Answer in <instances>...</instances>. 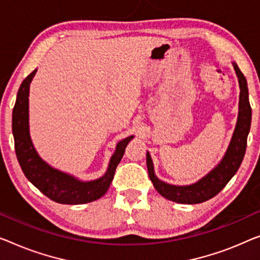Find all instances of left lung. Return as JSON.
Segmentation results:
<instances>
[{"mask_svg": "<svg viewBox=\"0 0 260 260\" xmlns=\"http://www.w3.org/2000/svg\"><path fill=\"white\" fill-rule=\"evenodd\" d=\"M236 73L238 76L241 95H239V114L234 137H232L229 149L220 161V164L209 173L207 176L200 180L197 183L185 187H177L165 183L154 175L153 162L150 155L147 153V168L150 181L153 182L156 190L173 202L182 204H197L212 199L228 184L232 176L241 166L244 154L246 150L247 134L251 126V106L249 102V91L247 83L244 75L237 65L234 64Z\"/></svg>", "mask_w": 260, "mask_h": 260, "instance_id": "obj_1", "label": "left lung"}]
</instances>
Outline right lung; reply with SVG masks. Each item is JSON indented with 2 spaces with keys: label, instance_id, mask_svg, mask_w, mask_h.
<instances>
[{
  "label": "right lung",
  "instance_id": "right-lung-1",
  "mask_svg": "<svg viewBox=\"0 0 260 260\" xmlns=\"http://www.w3.org/2000/svg\"><path fill=\"white\" fill-rule=\"evenodd\" d=\"M37 70L22 81L13 111V134L19 166L31 183L50 200L60 204H84L105 195L125 148L133 137L120 141L111 157L105 175L91 182H80L75 177L46 165L35 150L29 135V86Z\"/></svg>",
  "mask_w": 260,
  "mask_h": 260
}]
</instances>
